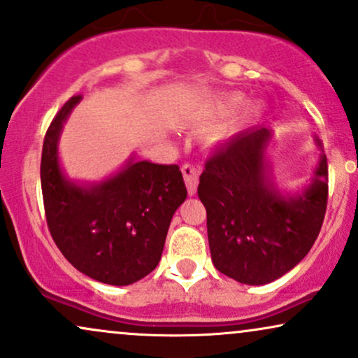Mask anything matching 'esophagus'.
<instances>
[{
    "mask_svg": "<svg viewBox=\"0 0 358 358\" xmlns=\"http://www.w3.org/2000/svg\"><path fill=\"white\" fill-rule=\"evenodd\" d=\"M180 171H182L184 180H186L189 196H194V194L197 192V182H199V178H197L196 167L191 166V164H184L182 169H180Z\"/></svg>",
    "mask_w": 358,
    "mask_h": 358,
    "instance_id": "1",
    "label": "esophagus"
}]
</instances>
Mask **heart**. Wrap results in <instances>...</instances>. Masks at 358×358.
I'll return each mask as SVG.
<instances>
[{
  "mask_svg": "<svg viewBox=\"0 0 358 358\" xmlns=\"http://www.w3.org/2000/svg\"><path fill=\"white\" fill-rule=\"evenodd\" d=\"M242 96L239 94H231V96H222V98L213 99L209 104H207L206 109V116L210 119H224L229 117L231 114H234L237 109L241 108L242 104ZM257 114V109L250 108L247 111V116H255Z\"/></svg>",
  "mask_w": 358,
  "mask_h": 358,
  "instance_id": "heart-1",
  "label": "heart"
}]
</instances>
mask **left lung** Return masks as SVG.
Here are the masks:
<instances>
[{"mask_svg":"<svg viewBox=\"0 0 358 358\" xmlns=\"http://www.w3.org/2000/svg\"><path fill=\"white\" fill-rule=\"evenodd\" d=\"M272 129L242 131L207 159L197 194L207 210L213 264L247 285L277 280L306 257L327 209L329 169L322 141L310 182L282 192L273 182L267 148Z\"/></svg>","mask_w":358,"mask_h":358,"instance_id":"obj_1","label":"left lung"}]
</instances>
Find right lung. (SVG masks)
Segmentation results:
<instances>
[{
  "label": "right lung",
  "instance_id": "obj_1",
  "mask_svg": "<svg viewBox=\"0 0 358 358\" xmlns=\"http://www.w3.org/2000/svg\"><path fill=\"white\" fill-rule=\"evenodd\" d=\"M81 96L66 103L44 136L41 189L50 232L79 272L109 285H129L161 260L171 219L186 201L179 166L134 156L101 182L66 178L59 138Z\"/></svg>",
  "mask_w": 358,
  "mask_h": 358
}]
</instances>
